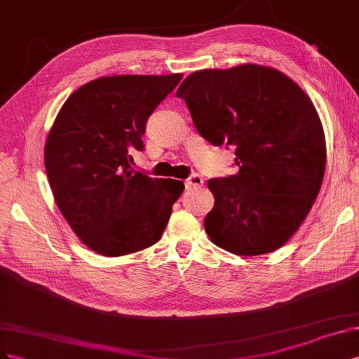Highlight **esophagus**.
Here are the masks:
<instances>
[{
    "instance_id": "34e87169",
    "label": "esophagus",
    "mask_w": 359,
    "mask_h": 359,
    "mask_svg": "<svg viewBox=\"0 0 359 359\" xmlns=\"http://www.w3.org/2000/svg\"><path fill=\"white\" fill-rule=\"evenodd\" d=\"M203 183H204V180L200 174H192L189 179L185 180V187H187V189H196V188L203 187Z\"/></svg>"
}]
</instances>
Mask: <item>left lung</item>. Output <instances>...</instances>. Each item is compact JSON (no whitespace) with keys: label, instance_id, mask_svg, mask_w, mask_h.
Here are the masks:
<instances>
[{"label":"left lung","instance_id":"left-lung-1","mask_svg":"<svg viewBox=\"0 0 359 359\" xmlns=\"http://www.w3.org/2000/svg\"><path fill=\"white\" fill-rule=\"evenodd\" d=\"M176 96L204 140L236 147L239 171L208 182L210 241L247 257L281 248L313 208L325 174V132L311 99L287 75L260 65L197 70Z\"/></svg>","mask_w":359,"mask_h":359}]
</instances>
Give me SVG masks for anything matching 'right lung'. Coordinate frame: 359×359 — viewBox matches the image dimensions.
<instances>
[{
  "label": "right lung",
  "instance_id": "obj_1",
  "mask_svg": "<svg viewBox=\"0 0 359 359\" xmlns=\"http://www.w3.org/2000/svg\"><path fill=\"white\" fill-rule=\"evenodd\" d=\"M182 74L112 75L69 96L45 144L54 200L79 241L105 257L151 247L165 230L183 182L130 167L146 121Z\"/></svg>",
  "mask_w": 359,
  "mask_h": 359
}]
</instances>
